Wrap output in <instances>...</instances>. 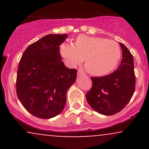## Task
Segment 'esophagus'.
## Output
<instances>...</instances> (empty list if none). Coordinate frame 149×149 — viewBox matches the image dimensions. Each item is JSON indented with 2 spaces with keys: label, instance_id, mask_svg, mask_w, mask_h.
Returning <instances> with one entry per match:
<instances>
[{
  "label": "esophagus",
  "instance_id": "esophagus-1",
  "mask_svg": "<svg viewBox=\"0 0 149 149\" xmlns=\"http://www.w3.org/2000/svg\"><path fill=\"white\" fill-rule=\"evenodd\" d=\"M84 74H85L84 71H82V70L79 69V70H78V76H81V75H84Z\"/></svg>",
  "mask_w": 149,
  "mask_h": 149
}]
</instances>
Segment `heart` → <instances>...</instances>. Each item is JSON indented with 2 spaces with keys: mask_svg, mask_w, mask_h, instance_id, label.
Here are the masks:
<instances>
[{
  "mask_svg": "<svg viewBox=\"0 0 149 149\" xmlns=\"http://www.w3.org/2000/svg\"><path fill=\"white\" fill-rule=\"evenodd\" d=\"M59 52L71 66H76L83 61L91 74L103 76L116 69L121 57V51L117 42L101 37L80 35L74 43L63 42Z\"/></svg>",
  "mask_w": 149,
  "mask_h": 149,
  "instance_id": "b5f03b06",
  "label": "heart"
}]
</instances>
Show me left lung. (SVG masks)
<instances>
[{"label":"left lung","mask_w":149,"mask_h":149,"mask_svg":"<svg viewBox=\"0 0 149 149\" xmlns=\"http://www.w3.org/2000/svg\"><path fill=\"white\" fill-rule=\"evenodd\" d=\"M123 59L118 69L111 74L91 77L92 88L86 94L88 104L95 111L112 116L129 103L135 90L134 59L126 46L120 42Z\"/></svg>","instance_id":"obj_1"}]
</instances>
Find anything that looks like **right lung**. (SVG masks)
Listing matches in <instances>:
<instances>
[{"instance_id":"obj_1","label":"right lung","mask_w":149,"mask_h":149,"mask_svg":"<svg viewBox=\"0 0 149 149\" xmlns=\"http://www.w3.org/2000/svg\"><path fill=\"white\" fill-rule=\"evenodd\" d=\"M66 34H48L28 46L19 63L18 99L26 110L40 118L57 116L64 109L66 92L76 79L77 70L61 61L59 45Z\"/></svg>"}]
</instances>
